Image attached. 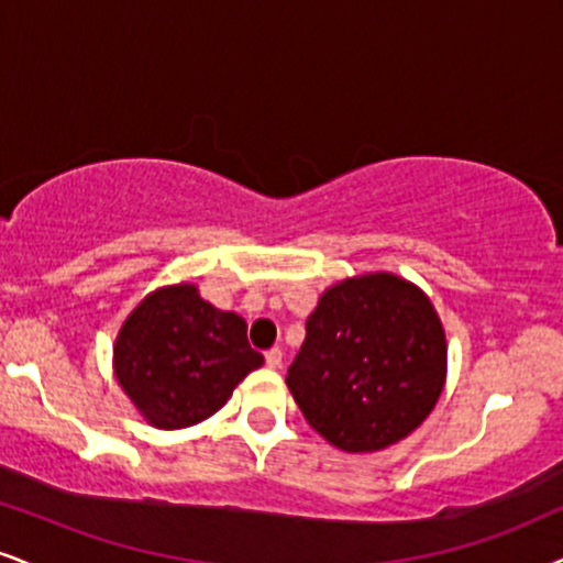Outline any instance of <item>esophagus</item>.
Masks as SVG:
<instances>
[{"label":"esophagus","mask_w":563,"mask_h":563,"mask_svg":"<svg viewBox=\"0 0 563 563\" xmlns=\"http://www.w3.org/2000/svg\"><path fill=\"white\" fill-rule=\"evenodd\" d=\"M282 360H284V352L279 350V346H274V350L266 352V365L274 367V371L276 367H282Z\"/></svg>","instance_id":"obj_1"}]
</instances>
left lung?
I'll return each instance as SVG.
<instances>
[{
	"label": "left lung",
	"instance_id": "left-lung-1",
	"mask_svg": "<svg viewBox=\"0 0 563 563\" xmlns=\"http://www.w3.org/2000/svg\"><path fill=\"white\" fill-rule=\"evenodd\" d=\"M287 386L331 446L380 451L407 439L446 384V334L428 295L365 274L325 289L305 323Z\"/></svg>",
	"mask_w": 563,
	"mask_h": 563
}]
</instances>
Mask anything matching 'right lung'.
I'll return each mask as SVG.
<instances>
[{
  "label": "right lung",
  "instance_id": "1",
  "mask_svg": "<svg viewBox=\"0 0 563 563\" xmlns=\"http://www.w3.org/2000/svg\"><path fill=\"white\" fill-rule=\"evenodd\" d=\"M261 365L263 355L247 344L245 318L213 308L196 284L151 292L114 342L122 391L151 426L164 430L211 418Z\"/></svg>",
  "mask_w": 563,
  "mask_h": 563
}]
</instances>
